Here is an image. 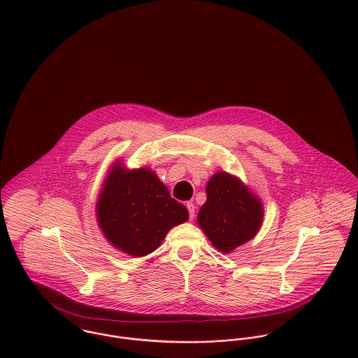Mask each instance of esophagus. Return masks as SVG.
<instances>
[{
	"label": "esophagus",
	"mask_w": 358,
	"mask_h": 358,
	"mask_svg": "<svg viewBox=\"0 0 358 358\" xmlns=\"http://www.w3.org/2000/svg\"><path fill=\"white\" fill-rule=\"evenodd\" d=\"M187 209H189V217L193 220L194 219V216H196V206L193 203H187Z\"/></svg>",
	"instance_id": "34e87169"
}]
</instances>
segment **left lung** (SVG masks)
<instances>
[{"mask_svg": "<svg viewBox=\"0 0 358 358\" xmlns=\"http://www.w3.org/2000/svg\"><path fill=\"white\" fill-rule=\"evenodd\" d=\"M262 220L260 201L237 178L217 172L209 179L197 222L216 250L227 254L250 241Z\"/></svg>", "mask_w": 358, "mask_h": 358, "instance_id": "obj_1", "label": "left lung"}]
</instances>
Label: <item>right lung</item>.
<instances>
[{
    "label": "right lung",
    "mask_w": 358,
    "mask_h": 358,
    "mask_svg": "<svg viewBox=\"0 0 358 358\" xmlns=\"http://www.w3.org/2000/svg\"><path fill=\"white\" fill-rule=\"evenodd\" d=\"M98 222L106 238L128 255H149L173 226L189 219L187 208L169 196L150 169L127 172L118 164L98 201Z\"/></svg>",
    "instance_id": "right-lung-1"
}]
</instances>
